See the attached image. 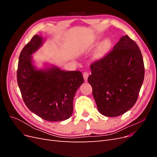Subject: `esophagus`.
I'll return each instance as SVG.
<instances>
[{"label":"esophagus","mask_w":157,"mask_h":157,"mask_svg":"<svg viewBox=\"0 0 157 157\" xmlns=\"http://www.w3.org/2000/svg\"><path fill=\"white\" fill-rule=\"evenodd\" d=\"M88 77H89V73L88 72H84L83 77H84V79L85 81H87Z\"/></svg>","instance_id":"esophagus-1"}]
</instances>
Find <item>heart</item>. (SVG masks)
Instances as JSON below:
<instances>
[{"label": "heart", "mask_w": 157, "mask_h": 157, "mask_svg": "<svg viewBox=\"0 0 157 157\" xmlns=\"http://www.w3.org/2000/svg\"><path fill=\"white\" fill-rule=\"evenodd\" d=\"M111 46V40L109 39H105L99 43L98 48L95 53V56L96 58H100L106 53V52L109 49Z\"/></svg>", "instance_id": "b5f03b06"}]
</instances>
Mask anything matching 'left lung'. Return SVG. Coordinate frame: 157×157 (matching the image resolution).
<instances>
[{"label":"left lung","instance_id":"left-lung-1","mask_svg":"<svg viewBox=\"0 0 157 157\" xmlns=\"http://www.w3.org/2000/svg\"><path fill=\"white\" fill-rule=\"evenodd\" d=\"M88 81L99 112L120 116L134 105L145 75L138 46L128 35L121 38L112 51L90 65Z\"/></svg>","mask_w":157,"mask_h":157}]
</instances>
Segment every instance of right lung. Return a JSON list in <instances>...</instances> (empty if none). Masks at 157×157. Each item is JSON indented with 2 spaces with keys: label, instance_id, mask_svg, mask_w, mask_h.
<instances>
[{
  "label": "right lung",
  "instance_id": "1",
  "mask_svg": "<svg viewBox=\"0 0 157 157\" xmlns=\"http://www.w3.org/2000/svg\"><path fill=\"white\" fill-rule=\"evenodd\" d=\"M39 35L32 38L21 52L17 80L27 108L49 122L68 119L73 111V99L84 82L81 72L65 71L56 65L37 69L32 54L44 43Z\"/></svg>",
  "mask_w": 157,
  "mask_h": 157
}]
</instances>
